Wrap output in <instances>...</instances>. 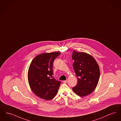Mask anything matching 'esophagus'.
I'll return each instance as SVG.
<instances>
[{"mask_svg": "<svg viewBox=\"0 0 121 121\" xmlns=\"http://www.w3.org/2000/svg\"><path fill=\"white\" fill-rule=\"evenodd\" d=\"M67 82H68L67 80H64V81H63V82H64V83H67Z\"/></svg>", "mask_w": 121, "mask_h": 121, "instance_id": "1", "label": "esophagus"}]
</instances>
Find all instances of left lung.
Masks as SVG:
<instances>
[{
    "instance_id": "1",
    "label": "left lung",
    "mask_w": 121,
    "mask_h": 121,
    "mask_svg": "<svg viewBox=\"0 0 121 121\" xmlns=\"http://www.w3.org/2000/svg\"><path fill=\"white\" fill-rule=\"evenodd\" d=\"M72 58L73 68L78 79L77 85L72 88L78 96L90 94L95 90L99 80V67L94 58L85 52L73 51Z\"/></svg>"
}]
</instances>
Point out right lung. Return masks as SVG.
Returning a JSON list of instances; mask_svg holds the SVG:
<instances>
[{
    "label": "right lung",
    "mask_w": 121,
    "mask_h": 121,
    "mask_svg": "<svg viewBox=\"0 0 121 121\" xmlns=\"http://www.w3.org/2000/svg\"><path fill=\"white\" fill-rule=\"evenodd\" d=\"M60 54L58 52L41 54L32 60L30 65V86L35 95L43 99L53 98L61 83L54 78L52 69L53 62Z\"/></svg>",
    "instance_id": "add662e5"
}]
</instances>
